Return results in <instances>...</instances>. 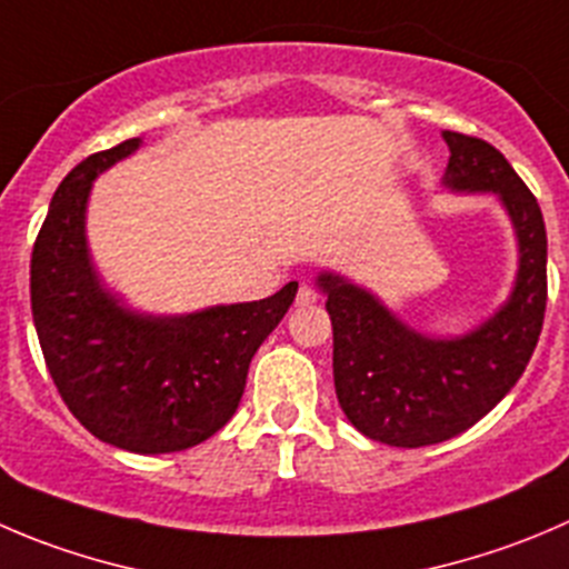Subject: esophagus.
I'll return each instance as SVG.
<instances>
[{"label": "esophagus", "instance_id": "esophagus-1", "mask_svg": "<svg viewBox=\"0 0 569 569\" xmlns=\"http://www.w3.org/2000/svg\"><path fill=\"white\" fill-rule=\"evenodd\" d=\"M317 289H313V286H308V283H302L300 289H297V306L300 308H306V306H313V302H317Z\"/></svg>", "mask_w": 569, "mask_h": 569}]
</instances>
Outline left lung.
I'll return each instance as SVG.
<instances>
[{"instance_id": "8db88e82", "label": "left lung", "mask_w": 569, "mask_h": 569, "mask_svg": "<svg viewBox=\"0 0 569 569\" xmlns=\"http://www.w3.org/2000/svg\"><path fill=\"white\" fill-rule=\"evenodd\" d=\"M442 186L495 194L517 239V274L503 306L459 336L402 322L378 295L339 272L317 274L333 325V383L352 428L391 448L453 439L487 417L520 380L542 333L548 236L537 197L481 138L445 130Z\"/></svg>"}]
</instances>
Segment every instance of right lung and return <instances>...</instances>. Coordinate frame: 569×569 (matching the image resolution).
<instances>
[{
    "mask_svg": "<svg viewBox=\"0 0 569 569\" xmlns=\"http://www.w3.org/2000/svg\"><path fill=\"white\" fill-rule=\"evenodd\" d=\"M141 144L121 141L66 174L32 247L30 300L43 361L82 428L156 456L194 448L233 417L252 356L286 317L297 283L191 313L138 311L110 291L88 250V197L99 174Z\"/></svg>",
    "mask_w": 569,
    "mask_h": 569,
    "instance_id": "add662e5",
    "label": "right lung"
}]
</instances>
